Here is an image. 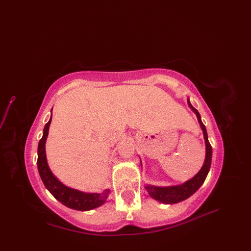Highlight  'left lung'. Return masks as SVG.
<instances>
[{"label": "left lung", "instance_id": "1", "mask_svg": "<svg viewBox=\"0 0 251 251\" xmlns=\"http://www.w3.org/2000/svg\"><path fill=\"white\" fill-rule=\"evenodd\" d=\"M189 107L192 109V111L196 114L197 116V120H199L201 127L203 131V136L205 140V147H206V154H205V161L201 169V171L197 173L192 179L189 181L185 182L182 185H177V186H169V187H155V186H147V190L149 191L150 195L152 197V199L159 201L163 203H177L180 202L184 200L188 199L189 196H191L197 189H199L202 183L204 182L207 173L210 168V163H212V147H210V143L207 138V133H206V129L203 123L201 122V115L197 112L195 108L192 107V104L190 103L189 100H187Z\"/></svg>", "mask_w": 251, "mask_h": 251}]
</instances>
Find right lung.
Returning <instances> with one entry per match:
<instances>
[{
  "label": "right lung",
  "instance_id": "right-lung-1",
  "mask_svg": "<svg viewBox=\"0 0 251 251\" xmlns=\"http://www.w3.org/2000/svg\"><path fill=\"white\" fill-rule=\"evenodd\" d=\"M51 121H50L44 128V135L38 142L37 150V169L46 188L64 205L77 210H89L101 205L108 199L110 190H105L102 193H85L69 188L62 184L49 169L46 157V140L49 134V128Z\"/></svg>",
  "mask_w": 251,
  "mask_h": 251
}]
</instances>
